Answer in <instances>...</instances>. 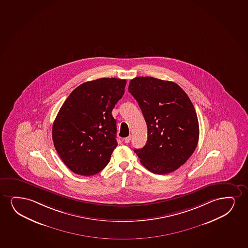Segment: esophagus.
Masks as SVG:
<instances>
[{
	"instance_id": "esophagus-1",
	"label": "esophagus",
	"mask_w": 248,
	"mask_h": 248,
	"mask_svg": "<svg viewBox=\"0 0 248 248\" xmlns=\"http://www.w3.org/2000/svg\"><path fill=\"white\" fill-rule=\"evenodd\" d=\"M124 143H126V144H128V143H129L130 142V140H131V136H128V137H126V138H124Z\"/></svg>"
}]
</instances>
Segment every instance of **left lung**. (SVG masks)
I'll return each instance as SVG.
<instances>
[{"mask_svg":"<svg viewBox=\"0 0 248 248\" xmlns=\"http://www.w3.org/2000/svg\"><path fill=\"white\" fill-rule=\"evenodd\" d=\"M129 93L138 102L148 129L147 142L135 152L153 173H170L195 151L200 127L196 111L177 84L151 77L130 80Z\"/></svg>","mask_w":248,"mask_h":248,"instance_id":"8db88e82","label":"left lung"}]
</instances>
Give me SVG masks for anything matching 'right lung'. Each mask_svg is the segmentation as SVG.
Returning a JSON list of instances; mask_svg holds the SVG:
<instances>
[{
	"instance_id": "add662e5",
	"label": "right lung",
	"mask_w": 248,
	"mask_h": 248,
	"mask_svg": "<svg viewBox=\"0 0 248 248\" xmlns=\"http://www.w3.org/2000/svg\"><path fill=\"white\" fill-rule=\"evenodd\" d=\"M126 80L101 78L81 84L63 103L52 139L64 164L75 173L93 176L108 164L118 145L112 111L124 93Z\"/></svg>"
}]
</instances>
